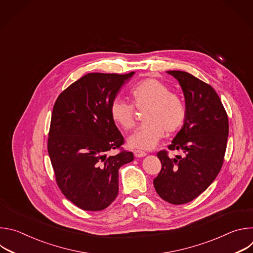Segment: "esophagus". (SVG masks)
Wrapping results in <instances>:
<instances>
[{"instance_id":"1","label":"esophagus","mask_w":253,"mask_h":253,"mask_svg":"<svg viewBox=\"0 0 253 253\" xmlns=\"http://www.w3.org/2000/svg\"><path fill=\"white\" fill-rule=\"evenodd\" d=\"M134 155H135V157H144V156H146V152H144L142 150H135Z\"/></svg>"}]
</instances>
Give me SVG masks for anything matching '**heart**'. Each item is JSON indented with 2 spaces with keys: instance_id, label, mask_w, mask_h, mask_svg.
<instances>
[{
  "instance_id": "heart-1",
  "label": "heart",
  "mask_w": 253,
  "mask_h": 253,
  "mask_svg": "<svg viewBox=\"0 0 253 253\" xmlns=\"http://www.w3.org/2000/svg\"><path fill=\"white\" fill-rule=\"evenodd\" d=\"M132 103L115 99L110 106L112 120L125 131L135 125L137 109L147 108L144 112L145 123L139 126L128 138V146L133 149H152L167 133H175L181 128L186 118V107L178 94L170 92L163 82L147 78L138 82L130 90Z\"/></svg>"
}]
</instances>
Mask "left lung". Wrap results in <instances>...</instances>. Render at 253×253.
Here are the masks:
<instances>
[{
	"label": "left lung",
	"mask_w": 253,
	"mask_h": 253,
	"mask_svg": "<svg viewBox=\"0 0 253 253\" xmlns=\"http://www.w3.org/2000/svg\"><path fill=\"white\" fill-rule=\"evenodd\" d=\"M182 88L186 118L182 129L168 146L183 156L169 158L157 153L162 168L153 184L165 201L179 205L192 201L214 181L224 160L228 117L219 96L205 82L183 71H167Z\"/></svg>",
	"instance_id": "left-lung-1"
}]
</instances>
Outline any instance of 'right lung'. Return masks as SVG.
Instances as JSON below:
<instances>
[{"instance_id":"right-lung-1","label":"right lung","mask_w":253,"mask_h":253,"mask_svg":"<svg viewBox=\"0 0 253 253\" xmlns=\"http://www.w3.org/2000/svg\"><path fill=\"white\" fill-rule=\"evenodd\" d=\"M89 73L57 98L48 152L56 182L65 197L83 210L99 211L117 197L118 170L134 159L122 149L124 138L110 115L121 86L133 76ZM114 149L122 151L107 156Z\"/></svg>"}]
</instances>
